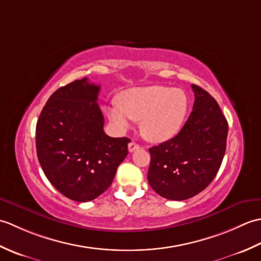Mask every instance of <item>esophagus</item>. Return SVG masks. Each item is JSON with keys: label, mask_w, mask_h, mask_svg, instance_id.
<instances>
[{"label": "esophagus", "mask_w": 261, "mask_h": 261, "mask_svg": "<svg viewBox=\"0 0 261 261\" xmlns=\"http://www.w3.org/2000/svg\"><path fill=\"white\" fill-rule=\"evenodd\" d=\"M127 149H129L130 152H134L135 150H137V149H139V145L135 141H131L129 145H127Z\"/></svg>", "instance_id": "esophagus-1"}]
</instances>
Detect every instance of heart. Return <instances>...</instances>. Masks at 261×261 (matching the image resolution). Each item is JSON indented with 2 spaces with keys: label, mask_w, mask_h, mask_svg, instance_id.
<instances>
[{
  "label": "heart",
  "mask_w": 261,
  "mask_h": 261,
  "mask_svg": "<svg viewBox=\"0 0 261 261\" xmlns=\"http://www.w3.org/2000/svg\"><path fill=\"white\" fill-rule=\"evenodd\" d=\"M188 96L179 88L162 85L134 87L122 92L119 103L107 108V115L116 129L125 130L131 120L140 121L146 139L162 142L173 138L184 123Z\"/></svg>",
  "instance_id": "heart-1"
}]
</instances>
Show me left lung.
I'll return each mask as SVG.
<instances>
[{
  "mask_svg": "<svg viewBox=\"0 0 261 261\" xmlns=\"http://www.w3.org/2000/svg\"><path fill=\"white\" fill-rule=\"evenodd\" d=\"M193 111L171 139L149 149L148 182L167 199L184 201L205 190L218 174L225 153L228 121L218 102L197 85Z\"/></svg>",
  "mask_w": 261,
  "mask_h": 261,
  "instance_id": "left-lung-1",
  "label": "left lung"
}]
</instances>
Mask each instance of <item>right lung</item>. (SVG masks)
I'll use <instances>...</instances> for the list:
<instances>
[{
    "instance_id": "add662e5",
    "label": "right lung",
    "mask_w": 261,
    "mask_h": 261,
    "mask_svg": "<svg viewBox=\"0 0 261 261\" xmlns=\"http://www.w3.org/2000/svg\"><path fill=\"white\" fill-rule=\"evenodd\" d=\"M99 88L87 79L58 88L36 126L43 173L59 193L76 202L92 201L108 190L130 142L129 138L105 135L96 103Z\"/></svg>"
}]
</instances>
